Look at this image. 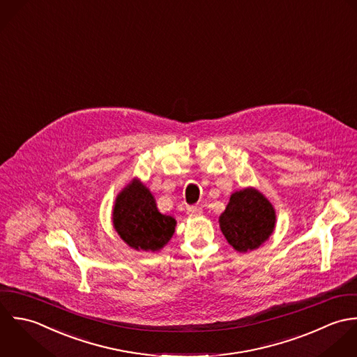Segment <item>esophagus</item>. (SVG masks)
Segmentation results:
<instances>
[{"label":"esophagus","mask_w":357,"mask_h":357,"mask_svg":"<svg viewBox=\"0 0 357 357\" xmlns=\"http://www.w3.org/2000/svg\"><path fill=\"white\" fill-rule=\"evenodd\" d=\"M186 213H188L190 218H197V216H202L203 210L200 207H197V206H192V207H188Z\"/></svg>","instance_id":"obj_1"}]
</instances>
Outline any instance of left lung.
<instances>
[{"label": "left lung", "mask_w": 357, "mask_h": 357, "mask_svg": "<svg viewBox=\"0 0 357 357\" xmlns=\"http://www.w3.org/2000/svg\"><path fill=\"white\" fill-rule=\"evenodd\" d=\"M219 227L227 243L241 254L258 250L276 227V210L258 189L248 186L231 193Z\"/></svg>", "instance_id": "1"}]
</instances>
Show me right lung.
Wrapping results in <instances>:
<instances>
[{"label": "right lung", "instance_id": "right-lung-1", "mask_svg": "<svg viewBox=\"0 0 357 357\" xmlns=\"http://www.w3.org/2000/svg\"><path fill=\"white\" fill-rule=\"evenodd\" d=\"M113 227L121 240L137 251H160L175 233L176 220L161 214L150 189L134 178L117 195L113 213Z\"/></svg>", "mask_w": 357, "mask_h": 357}]
</instances>
